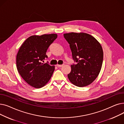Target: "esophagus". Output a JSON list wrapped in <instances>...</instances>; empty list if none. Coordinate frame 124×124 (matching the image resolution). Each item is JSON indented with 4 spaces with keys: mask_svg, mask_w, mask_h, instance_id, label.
Listing matches in <instances>:
<instances>
[{
    "mask_svg": "<svg viewBox=\"0 0 124 124\" xmlns=\"http://www.w3.org/2000/svg\"><path fill=\"white\" fill-rule=\"evenodd\" d=\"M58 67H61L63 66V65H59V64H57L56 65Z\"/></svg>",
    "mask_w": 124,
    "mask_h": 124,
    "instance_id": "obj_1",
    "label": "esophagus"
}]
</instances>
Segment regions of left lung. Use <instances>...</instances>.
Listing matches in <instances>:
<instances>
[{
	"instance_id": "8db88e82",
	"label": "left lung",
	"mask_w": 124,
	"mask_h": 124,
	"mask_svg": "<svg viewBox=\"0 0 124 124\" xmlns=\"http://www.w3.org/2000/svg\"><path fill=\"white\" fill-rule=\"evenodd\" d=\"M63 35L69 44L73 59L76 62L71 65L68 79L77 86H87L101 71L103 55L101 46L95 38L84 32H72Z\"/></svg>"
}]
</instances>
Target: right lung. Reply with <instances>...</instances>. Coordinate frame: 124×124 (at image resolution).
<instances>
[{"label":"right lung","mask_w":124,"mask_h":124,"mask_svg":"<svg viewBox=\"0 0 124 124\" xmlns=\"http://www.w3.org/2000/svg\"><path fill=\"white\" fill-rule=\"evenodd\" d=\"M57 38L55 34L33 35L29 37L19 48L16 55L17 69L30 86L41 88L51 79L55 66L44 62L48 58L47 50Z\"/></svg>","instance_id":"right-lung-1"}]
</instances>
